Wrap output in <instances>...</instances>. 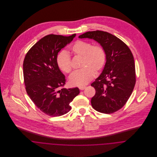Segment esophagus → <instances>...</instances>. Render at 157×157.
<instances>
[{
	"mask_svg": "<svg viewBox=\"0 0 157 157\" xmlns=\"http://www.w3.org/2000/svg\"><path fill=\"white\" fill-rule=\"evenodd\" d=\"M86 88V86H79V89L82 90H85Z\"/></svg>",
	"mask_w": 157,
	"mask_h": 157,
	"instance_id": "1",
	"label": "esophagus"
}]
</instances>
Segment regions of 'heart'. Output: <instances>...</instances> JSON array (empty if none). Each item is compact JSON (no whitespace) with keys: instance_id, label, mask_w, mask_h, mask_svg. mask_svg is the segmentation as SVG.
Returning a JSON list of instances; mask_svg holds the SVG:
<instances>
[{"instance_id":"obj_1","label":"heart","mask_w":157,"mask_h":157,"mask_svg":"<svg viewBox=\"0 0 157 157\" xmlns=\"http://www.w3.org/2000/svg\"><path fill=\"white\" fill-rule=\"evenodd\" d=\"M71 52L75 56L82 57L80 70L74 72L69 77V83L72 86H83L92 79L94 74H98L105 67L106 54L100 45H92L84 40H78L71 47ZM59 67L64 72L72 70L71 59L66 51L60 52L56 59Z\"/></svg>"}]
</instances>
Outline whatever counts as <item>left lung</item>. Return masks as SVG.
Masks as SVG:
<instances>
[{
  "instance_id": "1",
  "label": "left lung",
  "mask_w": 157,
  "mask_h": 157,
  "mask_svg": "<svg viewBox=\"0 0 157 157\" xmlns=\"http://www.w3.org/2000/svg\"><path fill=\"white\" fill-rule=\"evenodd\" d=\"M78 37L94 39L106 54L101 74L91 84L95 90L91 98L92 108L104 113L117 111L124 106L135 85V67L131 51L120 39L103 31H88Z\"/></svg>"
}]
</instances>
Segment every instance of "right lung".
Returning <instances> with one entry per match:
<instances>
[{"label":"right lung","mask_w":157,"mask_h":157,"mask_svg":"<svg viewBox=\"0 0 157 157\" xmlns=\"http://www.w3.org/2000/svg\"><path fill=\"white\" fill-rule=\"evenodd\" d=\"M75 36L47 35L31 47L23 61L26 92L35 105L51 117L69 112V103L80 93L78 88H62L66 79L56 62L58 52Z\"/></svg>","instance_id":"obj_1"}]
</instances>
